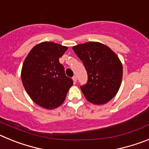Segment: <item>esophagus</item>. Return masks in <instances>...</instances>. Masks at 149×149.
Here are the masks:
<instances>
[{
  "label": "esophagus",
  "instance_id": "34e87169",
  "mask_svg": "<svg viewBox=\"0 0 149 149\" xmlns=\"http://www.w3.org/2000/svg\"><path fill=\"white\" fill-rule=\"evenodd\" d=\"M72 80H73L74 84H75V83L77 82V77H76V76H74V77H72Z\"/></svg>",
  "mask_w": 149,
  "mask_h": 149
}]
</instances>
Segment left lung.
<instances>
[{"label": "left lung", "mask_w": 149, "mask_h": 149, "mask_svg": "<svg viewBox=\"0 0 149 149\" xmlns=\"http://www.w3.org/2000/svg\"><path fill=\"white\" fill-rule=\"evenodd\" d=\"M72 49L87 72V84L81 86L86 99L96 105L107 103L115 97L122 83L123 68L119 56L98 42L77 45Z\"/></svg>", "instance_id": "1"}]
</instances>
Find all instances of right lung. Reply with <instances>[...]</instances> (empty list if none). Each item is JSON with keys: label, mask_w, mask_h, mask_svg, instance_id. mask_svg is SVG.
I'll return each instance as SVG.
<instances>
[{"label": "right lung", "mask_w": 149, "mask_h": 149, "mask_svg": "<svg viewBox=\"0 0 149 149\" xmlns=\"http://www.w3.org/2000/svg\"><path fill=\"white\" fill-rule=\"evenodd\" d=\"M67 49L57 43L43 42L34 46L24 61L21 72L24 87L30 98L45 109L60 107L73 85L59 62Z\"/></svg>", "instance_id": "obj_1"}]
</instances>
